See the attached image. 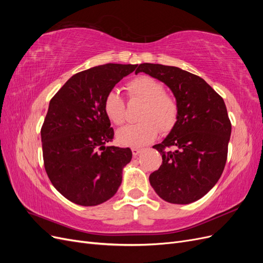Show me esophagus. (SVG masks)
Returning a JSON list of instances; mask_svg holds the SVG:
<instances>
[{
  "instance_id": "esophagus-1",
  "label": "esophagus",
  "mask_w": 263,
  "mask_h": 263,
  "mask_svg": "<svg viewBox=\"0 0 263 263\" xmlns=\"http://www.w3.org/2000/svg\"><path fill=\"white\" fill-rule=\"evenodd\" d=\"M132 151H133V155L135 156V157H137L140 153H141V149H139V148H132Z\"/></svg>"
}]
</instances>
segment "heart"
Wrapping results in <instances>:
<instances>
[{
    "label": "heart",
    "instance_id": "b5f03b06",
    "mask_svg": "<svg viewBox=\"0 0 263 263\" xmlns=\"http://www.w3.org/2000/svg\"><path fill=\"white\" fill-rule=\"evenodd\" d=\"M127 90L133 99L145 103L138 124L127 125L116 134L119 145L125 147H141L153 141L160 129L170 132L177 123L179 108L177 101L164 93V86L154 78L142 76L127 84ZM104 112L110 122L122 125L126 118L125 101L121 92L110 90L104 99Z\"/></svg>",
    "mask_w": 263,
    "mask_h": 263
}]
</instances>
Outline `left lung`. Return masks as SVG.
<instances>
[{
	"label": "left lung",
	"mask_w": 263,
	"mask_h": 263,
	"mask_svg": "<svg viewBox=\"0 0 263 263\" xmlns=\"http://www.w3.org/2000/svg\"><path fill=\"white\" fill-rule=\"evenodd\" d=\"M136 72L163 82L179 108L176 125L153 147L162 155V164L150 174V184L165 202L200 200L216 184L227 160L232 124L225 102L202 78L178 67L141 63Z\"/></svg>",
	"instance_id": "1"
}]
</instances>
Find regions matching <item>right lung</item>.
I'll use <instances>...</instances> for the list:
<instances>
[{
	"label": "right lung",
	"mask_w": 263,
	"mask_h": 263,
	"mask_svg": "<svg viewBox=\"0 0 263 263\" xmlns=\"http://www.w3.org/2000/svg\"><path fill=\"white\" fill-rule=\"evenodd\" d=\"M136 67L107 63L81 71L49 103L41 132L45 169L54 189L74 204H102L121 186L133 154L129 148L106 146L114 130L104 99Z\"/></svg>",
	"instance_id": "right-lung-1"
}]
</instances>
